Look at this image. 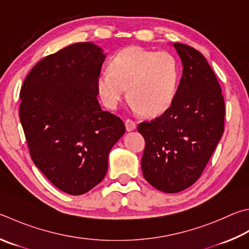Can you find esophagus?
<instances>
[{"mask_svg": "<svg viewBox=\"0 0 249 249\" xmlns=\"http://www.w3.org/2000/svg\"><path fill=\"white\" fill-rule=\"evenodd\" d=\"M125 125H126V129L128 130V132H132V130H134L135 128H136V122L130 120V119H127L125 122Z\"/></svg>", "mask_w": 249, "mask_h": 249, "instance_id": "obj_1", "label": "esophagus"}]
</instances>
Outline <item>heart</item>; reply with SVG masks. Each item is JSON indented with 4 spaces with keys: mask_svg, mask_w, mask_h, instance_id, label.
Here are the masks:
<instances>
[{
    "mask_svg": "<svg viewBox=\"0 0 249 249\" xmlns=\"http://www.w3.org/2000/svg\"><path fill=\"white\" fill-rule=\"evenodd\" d=\"M178 80V61L171 53L128 47L111 58L110 69L100 71L97 89L103 103L116 109L125 99L127 88L134 109L153 116L169 109Z\"/></svg>",
    "mask_w": 249,
    "mask_h": 249,
    "instance_id": "1",
    "label": "heart"
}]
</instances>
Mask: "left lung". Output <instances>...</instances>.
Segmentation results:
<instances>
[{"label": "left lung", "mask_w": 249, "mask_h": 249, "mask_svg": "<svg viewBox=\"0 0 249 249\" xmlns=\"http://www.w3.org/2000/svg\"><path fill=\"white\" fill-rule=\"evenodd\" d=\"M183 76L163 114L138 124L144 138L142 168L149 184L178 193L196 182L224 132L225 103L214 71L202 54L174 43Z\"/></svg>", "instance_id": "1"}]
</instances>
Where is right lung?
<instances>
[{"instance_id":"obj_1","label":"right lung","mask_w":249,"mask_h":249,"mask_svg":"<svg viewBox=\"0 0 249 249\" xmlns=\"http://www.w3.org/2000/svg\"><path fill=\"white\" fill-rule=\"evenodd\" d=\"M103 60L96 44H71L40 60L20 89L19 117L31 159L70 195H83L105 178L111 148L125 133L123 121L98 102Z\"/></svg>"}]
</instances>
